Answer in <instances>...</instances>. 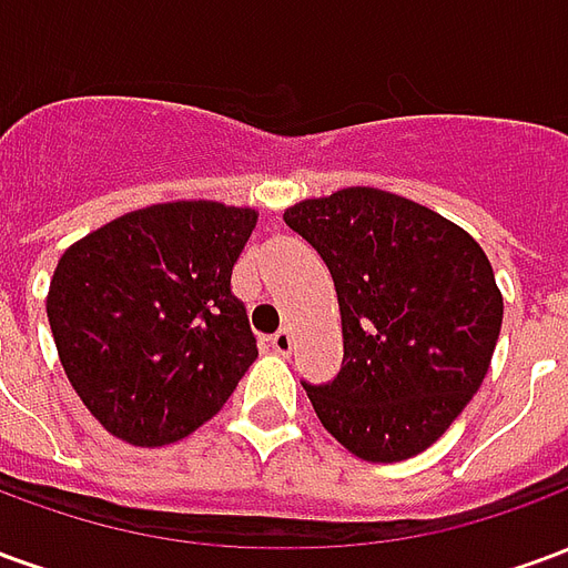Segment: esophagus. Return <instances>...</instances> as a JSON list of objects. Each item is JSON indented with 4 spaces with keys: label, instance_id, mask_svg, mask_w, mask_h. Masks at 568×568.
<instances>
[{
    "label": "esophagus",
    "instance_id": "34e87169",
    "mask_svg": "<svg viewBox=\"0 0 568 568\" xmlns=\"http://www.w3.org/2000/svg\"><path fill=\"white\" fill-rule=\"evenodd\" d=\"M292 344H295V337H292L288 328H280V332L271 337L273 353H280V356H288V353H292Z\"/></svg>",
    "mask_w": 568,
    "mask_h": 568
}]
</instances>
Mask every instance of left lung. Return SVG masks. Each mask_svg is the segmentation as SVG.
Instances as JSON below:
<instances>
[{
    "label": "left lung",
    "mask_w": 568,
    "mask_h": 568,
    "mask_svg": "<svg viewBox=\"0 0 568 568\" xmlns=\"http://www.w3.org/2000/svg\"><path fill=\"white\" fill-rule=\"evenodd\" d=\"M320 252L344 325V365L304 383L322 426L368 463L417 456L487 377L501 295L484 248L438 212L377 187L285 210Z\"/></svg>",
    "instance_id": "1"
}]
</instances>
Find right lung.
Returning <instances> with one entry per match:
<instances>
[{"label": "right lung", "instance_id": "obj_1", "mask_svg": "<svg viewBox=\"0 0 568 568\" xmlns=\"http://www.w3.org/2000/svg\"><path fill=\"white\" fill-rule=\"evenodd\" d=\"M255 210L158 203L63 252L48 322L72 389L105 432L136 447L215 417L258 358L231 273Z\"/></svg>", "mask_w": 568, "mask_h": 568}]
</instances>
